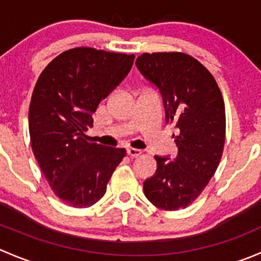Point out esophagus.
Returning <instances> with one entry per match:
<instances>
[{
    "label": "esophagus",
    "instance_id": "1",
    "mask_svg": "<svg viewBox=\"0 0 261 261\" xmlns=\"http://www.w3.org/2000/svg\"><path fill=\"white\" fill-rule=\"evenodd\" d=\"M143 154V151L139 149H134V147H128L127 149V155H130L131 158H136V156H140Z\"/></svg>",
    "mask_w": 261,
    "mask_h": 261
}]
</instances>
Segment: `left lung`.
Returning a JSON list of instances; mask_svg holds the SVG:
<instances>
[{
	"label": "left lung",
	"mask_w": 261,
	"mask_h": 261,
	"mask_svg": "<svg viewBox=\"0 0 261 261\" xmlns=\"http://www.w3.org/2000/svg\"><path fill=\"white\" fill-rule=\"evenodd\" d=\"M136 68L162 96L167 122L179 130L177 158L158 156L156 172L144 181V193L165 211L186 208L215 174L223 151L225 105L211 73L183 53L140 55Z\"/></svg>",
	"instance_id": "1"
}]
</instances>
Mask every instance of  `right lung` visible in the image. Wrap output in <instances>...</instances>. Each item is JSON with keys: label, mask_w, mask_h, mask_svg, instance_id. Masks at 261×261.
Listing matches in <instances>:
<instances>
[{"label": "right lung", "mask_w": 261, "mask_h": 261, "mask_svg": "<svg viewBox=\"0 0 261 261\" xmlns=\"http://www.w3.org/2000/svg\"><path fill=\"white\" fill-rule=\"evenodd\" d=\"M134 55L75 48L46 65L29 109L31 146L50 188L67 204L89 207L106 193L125 149L91 143L92 114L125 80Z\"/></svg>", "instance_id": "add662e5"}]
</instances>
